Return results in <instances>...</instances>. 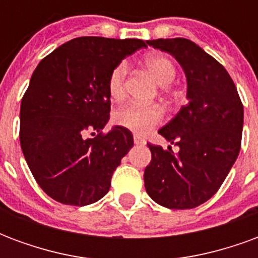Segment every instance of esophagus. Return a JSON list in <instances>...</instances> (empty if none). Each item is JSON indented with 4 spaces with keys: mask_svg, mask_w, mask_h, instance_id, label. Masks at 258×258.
I'll list each match as a JSON object with an SVG mask.
<instances>
[{
    "mask_svg": "<svg viewBox=\"0 0 258 258\" xmlns=\"http://www.w3.org/2000/svg\"><path fill=\"white\" fill-rule=\"evenodd\" d=\"M134 142L137 144V145H144V144H146L145 140H144V138H142V137L138 134L134 135Z\"/></svg>",
    "mask_w": 258,
    "mask_h": 258,
    "instance_id": "34e87169",
    "label": "esophagus"
}]
</instances>
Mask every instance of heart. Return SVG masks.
Here are the masks:
<instances>
[{"mask_svg":"<svg viewBox=\"0 0 258 258\" xmlns=\"http://www.w3.org/2000/svg\"><path fill=\"white\" fill-rule=\"evenodd\" d=\"M146 69L152 73L160 85L171 84L177 76V69L173 60L162 53L148 55L144 60ZM128 73V64L120 62L110 70L107 76L106 88L109 96L114 101H120L125 94V79ZM164 117V110L159 105H141V103H128L117 109L113 114V121L118 127L130 130L135 134L145 135L153 127H156Z\"/></svg>","mask_w":258,"mask_h":258,"instance_id":"b5f03b06","label":"heart"}]
</instances>
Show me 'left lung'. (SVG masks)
<instances>
[{"label": "left lung", "mask_w": 258, "mask_h": 258, "mask_svg": "<svg viewBox=\"0 0 258 258\" xmlns=\"http://www.w3.org/2000/svg\"><path fill=\"white\" fill-rule=\"evenodd\" d=\"M168 52L184 69L188 102L159 130L179 151L148 144L151 163L144 179L159 205L185 210L210 199L227 178L240 151L243 103L225 68L186 38L146 41Z\"/></svg>", "instance_id": "left-lung-1"}]
</instances>
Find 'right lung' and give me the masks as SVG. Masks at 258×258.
Masks as SVG:
<instances>
[{
	"label": "right lung",
	"instance_id": "add662e5",
	"mask_svg": "<svg viewBox=\"0 0 258 258\" xmlns=\"http://www.w3.org/2000/svg\"><path fill=\"white\" fill-rule=\"evenodd\" d=\"M145 47L148 42L134 38L79 37L34 70L20 105V146L37 184L53 200L87 206L109 192L134 140L118 125L102 131L110 116L107 76Z\"/></svg>",
	"mask_w": 258,
	"mask_h": 258
}]
</instances>
